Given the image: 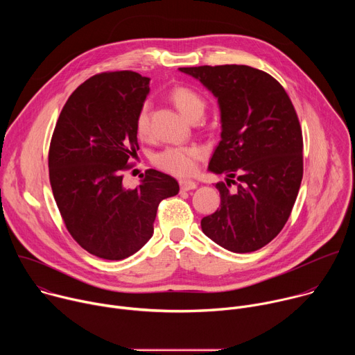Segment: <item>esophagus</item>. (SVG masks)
I'll return each instance as SVG.
<instances>
[{"mask_svg":"<svg viewBox=\"0 0 355 355\" xmlns=\"http://www.w3.org/2000/svg\"><path fill=\"white\" fill-rule=\"evenodd\" d=\"M180 188L182 191H191L196 188V182L192 180H180Z\"/></svg>","mask_w":355,"mask_h":355,"instance_id":"esophagus-1","label":"esophagus"}]
</instances>
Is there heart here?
<instances>
[{
	"label": "heart",
	"mask_w": 355,
	"mask_h": 355,
	"mask_svg": "<svg viewBox=\"0 0 355 355\" xmlns=\"http://www.w3.org/2000/svg\"><path fill=\"white\" fill-rule=\"evenodd\" d=\"M170 99L189 121H198L205 112V99L196 89L187 85H177L170 92ZM135 130L139 137L150 133V107L143 104L135 118ZM204 156V150L195 144H173L157 151L153 163L163 171L173 175H189L195 171L198 160Z\"/></svg>",
	"instance_id": "heart-1"
}]
</instances>
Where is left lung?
<instances>
[{
	"instance_id": "obj_1",
	"label": "left lung",
	"mask_w": 355,
	"mask_h": 355,
	"mask_svg": "<svg viewBox=\"0 0 355 355\" xmlns=\"http://www.w3.org/2000/svg\"><path fill=\"white\" fill-rule=\"evenodd\" d=\"M218 98L220 141L209 170L220 208L200 220L202 232L233 252L268 244L285 226L303 177L302 129L284 87L268 73L243 64L181 67ZM236 178V180L232 178Z\"/></svg>"
}]
</instances>
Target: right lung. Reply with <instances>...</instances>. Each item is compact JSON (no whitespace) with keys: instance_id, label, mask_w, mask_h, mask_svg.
<instances>
[{"instance_id":"add662e5","label":"right lung","mask_w":355,"mask_h":355,"mask_svg":"<svg viewBox=\"0 0 355 355\" xmlns=\"http://www.w3.org/2000/svg\"><path fill=\"white\" fill-rule=\"evenodd\" d=\"M139 73L107 71L69 96L49 147V178L71 237L89 254L123 260L153 236L160 202L178 182L148 168L126 189L123 171L139 150L135 118L150 91Z\"/></svg>"}]
</instances>
